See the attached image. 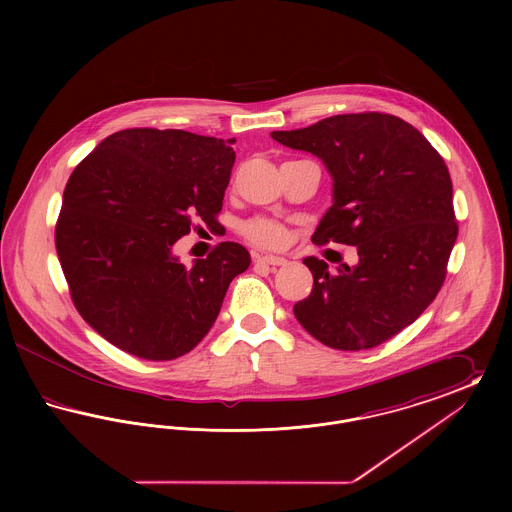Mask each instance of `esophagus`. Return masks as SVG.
I'll return each instance as SVG.
<instances>
[{
	"mask_svg": "<svg viewBox=\"0 0 512 512\" xmlns=\"http://www.w3.org/2000/svg\"><path fill=\"white\" fill-rule=\"evenodd\" d=\"M253 261H255V263H261V265H268V267H282V265L288 263V261H286L284 257H280V255H259V253L253 255Z\"/></svg>",
	"mask_w": 512,
	"mask_h": 512,
	"instance_id": "1",
	"label": "esophagus"
}]
</instances>
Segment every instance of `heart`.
Masks as SVG:
<instances>
[{
	"label": "heart",
	"instance_id": "obj_1",
	"mask_svg": "<svg viewBox=\"0 0 512 512\" xmlns=\"http://www.w3.org/2000/svg\"><path fill=\"white\" fill-rule=\"evenodd\" d=\"M244 234L255 244L274 247L280 245L286 238V230L282 224L270 219L249 220L244 226Z\"/></svg>",
	"mask_w": 512,
	"mask_h": 512
}]
</instances>
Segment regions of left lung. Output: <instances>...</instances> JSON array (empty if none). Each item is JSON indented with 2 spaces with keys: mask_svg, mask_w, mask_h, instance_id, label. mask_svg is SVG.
Returning a JSON list of instances; mask_svg holds the SVG:
<instances>
[{
  "mask_svg": "<svg viewBox=\"0 0 512 512\" xmlns=\"http://www.w3.org/2000/svg\"><path fill=\"white\" fill-rule=\"evenodd\" d=\"M270 136L313 153L332 178V207L311 240L355 245L359 255L336 270L303 259L313 290L293 305L297 322L341 351L390 340L434 301L457 240L443 159L409 122L384 113L336 115Z\"/></svg>",
  "mask_w": 512,
  "mask_h": 512,
  "instance_id": "left-lung-1",
  "label": "left lung"
}]
</instances>
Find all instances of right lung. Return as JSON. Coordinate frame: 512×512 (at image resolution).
Listing matches in <instances>:
<instances>
[{"instance_id":"add662e5","label":"right lung","mask_w":512,"mask_h":512,"mask_svg":"<svg viewBox=\"0 0 512 512\" xmlns=\"http://www.w3.org/2000/svg\"><path fill=\"white\" fill-rule=\"evenodd\" d=\"M236 138L130 128L107 136L74 169L55 228L74 305L101 338L147 361L192 351L219 317L244 245L180 263L192 220L217 224Z\"/></svg>"}]
</instances>
